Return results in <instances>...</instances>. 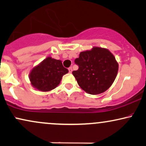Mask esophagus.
Segmentation results:
<instances>
[{"label":"esophagus","mask_w":146,"mask_h":146,"mask_svg":"<svg viewBox=\"0 0 146 146\" xmlns=\"http://www.w3.org/2000/svg\"><path fill=\"white\" fill-rule=\"evenodd\" d=\"M69 71L70 73H71L72 71H73V69H72L71 67H69Z\"/></svg>","instance_id":"1"}]
</instances>
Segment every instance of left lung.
I'll use <instances>...</instances> for the list:
<instances>
[{
    "instance_id": "left-lung-1",
    "label": "left lung",
    "mask_w": 146,
    "mask_h": 146,
    "mask_svg": "<svg viewBox=\"0 0 146 146\" xmlns=\"http://www.w3.org/2000/svg\"><path fill=\"white\" fill-rule=\"evenodd\" d=\"M75 62L79 69L73 71V76L80 88L92 95L106 91L115 80L119 70V63L111 52L101 47L81 52Z\"/></svg>"
}]
</instances>
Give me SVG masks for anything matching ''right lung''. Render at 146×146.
<instances>
[{"label":"right lung","mask_w":146,"mask_h":146,"mask_svg":"<svg viewBox=\"0 0 146 146\" xmlns=\"http://www.w3.org/2000/svg\"><path fill=\"white\" fill-rule=\"evenodd\" d=\"M68 72L61 60L48 56L32 68L29 79L35 89L47 92L56 88L60 84L62 76Z\"/></svg>","instance_id":"add662e5"}]
</instances>
